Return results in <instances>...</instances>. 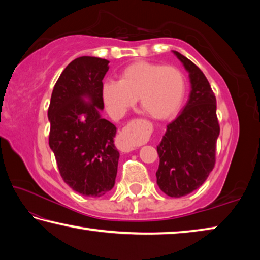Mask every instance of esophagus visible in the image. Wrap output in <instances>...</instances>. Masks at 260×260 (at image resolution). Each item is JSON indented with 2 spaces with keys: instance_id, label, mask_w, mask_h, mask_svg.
<instances>
[{
  "instance_id": "1",
  "label": "esophagus",
  "mask_w": 260,
  "mask_h": 260,
  "mask_svg": "<svg viewBox=\"0 0 260 260\" xmlns=\"http://www.w3.org/2000/svg\"><path fill=\"white\" fill-rule=\"evenodd\" d=\"M142 120L134 119L127 124L118 135L117 147L122 152H129L135 150V147L142 141Z\"/></svg>"
}]
</instances>
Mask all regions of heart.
Segmentation results:
<instances>
[{"label":"heart","instance_id":"heart-1","mask_svg":"<svg viewBox=\"0 0 260 260\" xmlns=\"http://www.w3.org/2000/svg\"><path fill=\"white\" fill-rule=\"evenodd\" d=\"M118 78V81H104L101 87V96L113 118H121L139 99L149 117L164 120L178 111L186 95V79L173 65L134 61Z\"/></svg>","mask_w":260,"mask_h":260}]
</instances>
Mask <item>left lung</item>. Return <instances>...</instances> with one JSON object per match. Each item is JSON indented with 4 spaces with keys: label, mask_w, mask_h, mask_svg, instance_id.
<instances>
[{
    "label": "left lung",
    "mask_w": 260,
    "mask_h": 260,
    "mask_svg": "<svg viewBox=\"0 0 260 260\" xmlns=\"http://www.w3.org/2000/svg\"><path fill=\"white\" fill-rule=\"evenodd\" d=\"M173 54L189 73L191 90L187 104L167 125L157 146L156 177L166 195L182 197L201 187L213 170L220 127L217 101L204 73L180 52L173 50Z\"/></svg>",
    "instance_id": "obj_1"
}]
</instances>
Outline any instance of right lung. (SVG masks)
<instances>
[{"instance_id":"obj_1","label":"right lung","mask_w":260,"mask_h":260,"mask_svg":"<svg viewBox=\"0 0 260 260\" xmlns=\"http://www.w3.org/2000/svg\"><path fill=\"white\" fill-rule=\"evenodd\" d=\"M109 63L90 56L72 60L57 80L48 109L49 147L59 173L83 196H103L113 188L117 177V128L101 116V87Z\"/></svg>"}]
</instances>
